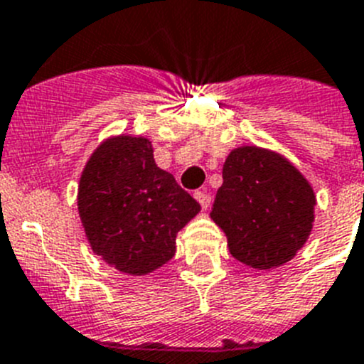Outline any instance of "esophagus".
Here are the masks:
<instances>
[{"instance_id": "obj_1", "label": "esophagus", "mask_w": 364, "mask_h": 364, "mask_svg": "<svg viewBox=\"0 0 364 364\" xmlns=\"http://www.w3.org/2000/svg\"><path fill=\"white\" fill-rule=\"evenodd\" d=\"M194 198H196V200H198V201H200L201 208H203V210H207L208 205H210V194H207V192L198 191V192H194Z\"/></svg>"}]
</instances>
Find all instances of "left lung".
Returning a JSON list of instances; mask_svg holds the SVG:
<instances>
[{
	"mask_svg": "<svg viewBox=\"0 0 364 364\" xmlns=\"http://www.w3.org/2000/svg\"><path fill=\"white\" fill-rule=\"evenodd\" d=\"M315 192L293 163L273 150L240 146L227 156L210 218L230 255L252 269L286 264L304 247L315 220Z\"/></svg>",
	"mask_w": 364,
	"mask_h": 364,
	"instance_id": "8db88e82",
	"label": "left lung"
}]
</instances>
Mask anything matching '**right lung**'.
Segmentation results:
<instances>
[{"mask_svg": "<svg viewBox=\"0 0 364 364\" xmlns=\"http://www.w3.org/2000/svg\"><path fill=\"white\" fill-rule=\"evenodd\" d=\"M78 214L95 255L143 277L176 255V236L200 203L161 170L146 137L117 135L97 146L78 183Z\"/></svg>", "mask_w": 364, "mask_h": 364, "instance_id": "add662e5", "label": "right lung"}]
</instances>
